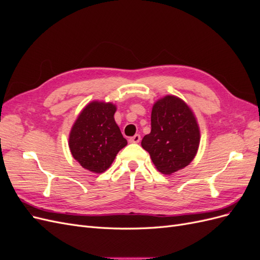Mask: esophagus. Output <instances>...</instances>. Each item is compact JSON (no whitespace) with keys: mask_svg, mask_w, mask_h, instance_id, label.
Here are the masks:
<instances>
[{"mask_svg":"<svg viewBox=\"0 0 260 260\" xmlns=\"http://www.w3.org/2000/svg\"><path fill=\"white\" fill-rule=\"evenodd\" d=\"M140 141H141V136L140 135H136V136H133L129 139L130 143H139Z\"/></svg>","mask_w":260,"mask_h":260,"instance_id":"1","label":"esophagus"}]
</instances>
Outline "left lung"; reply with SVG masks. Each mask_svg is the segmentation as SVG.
<instances>
[{
    "label": "left lung",
    "mask_w": 260,
    "mask_h": 260,
    "mask_svg": "<svg viewBox=\"0 0 260 260\" xmlns=\"http://www.w3.org/2000/svg\"><path fill=\"white\" fill-rule=\"evenodd\" d=\"M151 133L141 145L151 155L160 172L170 175L190 164L200 145V129L195 117L182 100L167 95L152 109Z\"/></svg>",
    "instance_id": "left-lung-1"
}]
</instances>
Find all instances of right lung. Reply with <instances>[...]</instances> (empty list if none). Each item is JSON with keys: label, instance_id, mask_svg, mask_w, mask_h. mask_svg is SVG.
Here are the masks:
<instances>
[{"label": "right lung", "instance_id": "obj_1", "mask_svg": "<svg viewBox=\"0 0 260 260\" xmlns=\"http://www.w3.org/2000/svg\"><path fill=\"white\" fill-rule=\"evenodd\" d=\"M112 103L92 102L78 117L69 136L74 158L92 172L101 174L109 168L117 153L127 145L114 115Z\"/></svg>", "mask_w": 260, "mask_h": 260}]
</instances>
